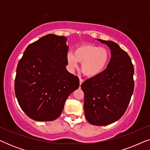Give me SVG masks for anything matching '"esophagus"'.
I'll return each mask as SVG.
<instances>
[{
    "instance_id": "1",
    "label": "esophagus",
    "mask_w": 150,
    "mask_h": 150,
    "mask_svg": "<svg viewBox=\"0 0 150 150\" xmlns=\"http://www.w3.org/2000/svg\"><path fill=\"white\" fill-rule=\"evenodd\" d=\"M84 82V80L82 79L81 78H80V80H79V83H80V85H82V83H83Z\"/></svg>"
}]
</instances>
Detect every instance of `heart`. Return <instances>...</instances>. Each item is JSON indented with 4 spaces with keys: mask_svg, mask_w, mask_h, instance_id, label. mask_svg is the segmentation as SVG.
Masks as SVG:
<instances>
[{
    "mask_svg": "<svg viewBox=\"0 0 150 150\" xmlns=\"http://www.w3.org/2000/svg\"><path fill=\"white\" fill-rule=\"evenodd\" d=\"M110 59L109 52L105 48L93 44H83L75 48L73 54L69 53L67 61L71 67L81 63V70L87 77H95L106 69Z\"/></svg>",
    "mask_w": 150,
    "mask_h": 150,
    "instance_id": "1",
    "label": "heart"
}]
</instances>
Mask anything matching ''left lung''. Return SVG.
Listing matches in <instances>:
<instances>
[{
    "instance_id": "left-lung-1",
    "label": "left lung",
    "mask_w": 150,
    "mask_h": 150,
    "mask_svg": "<svg viewBox=\"0 0 150 150\" xmlns=\"http://www.w3.org/2000/svg\"><path fill=\"white\" fill-rule=\"evenodd\" d=\"M109 47L111 57L107 68L83 83L86 119L95 126H106L122 117L133 93L134 66L129 55L118 44L98 39Z\"/></svg>"
}]
</instances>
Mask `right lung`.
Masks as SVG:
<instances>
[{
    "label": "right lung",
    "instance_id": "right-lung-1",
    "mask_svg": "<svg viewBox=\"0 0 150 150\" xmlns=\"http://www.w3.org/2000/svg\"><path fill=\"white\" fill-rule=\"evenodd\" d=\"M67 38L46 35L29 44L18 62L15 93L22 110L32 120L58 118L79 79L66 69Z\"/></svg>",
    "mask_w": 150,
    "mask_h": 150
}]
</instances>
